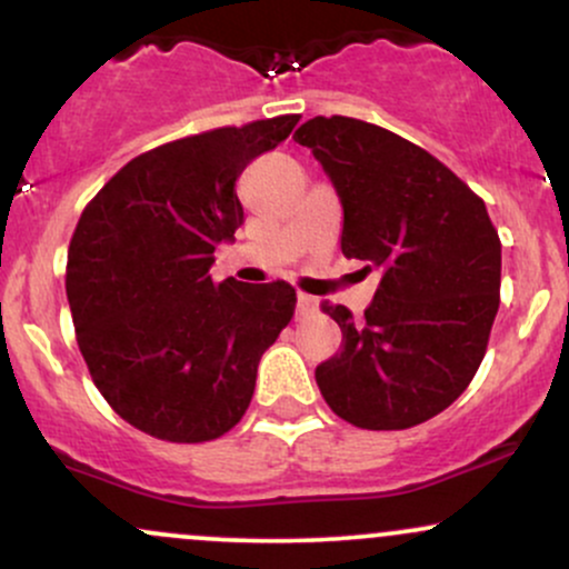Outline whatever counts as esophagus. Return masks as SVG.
I'll list each match as a JSON object with an SVG mask.
<instances>
[{"label":"esophagus","instance_id":"1","mask_svg":"<svg viewBox=\"0 0 569 569\" xmlns=\"http://www.w3.org/2000/svg\"><path fill=\"white\" fill-rule=\"evenodd\" d=\"M318 310V299L316 297H307V293H299L297 297V316L307 318Z\"/></svg>","mask_w":569,"mask_h":569}]
</instances>
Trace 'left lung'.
<instances>
[{
    "label": "left lung",
    "mask_w": 569,
    "mask_h": 569,
    "mask_svg": "<svg viewBox=\"0 0 569 569\" xmlns=\"http://www.w3.org/2000/svg\"><path fill=\"white\" fill-rule=\"evenodd\" d=\"M342 202V253L380 270L363 321L323 310L342 350L316 369L331 411L367 430L430 420L473 380L500 307V238L487 206L426 149L352 117L293 133Z\"/></svg>",
    "instance_id": "left-lung-1"
}]
</instances>
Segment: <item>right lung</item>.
I'll list each match as a JSON object with an SVG mask.
<instances>
[{"mask_svg":"<svg viewBox=\"0 0 569 569\" xmlns=\"http://www.w3.org/2000/svg\"><path fill=\"white\" fill-rule=\"evenodd\" d=\"M299 114L162 143L120 168L71 234L67 297L96 388L162 441L224 436L257 367L293 316L289 283H213L219 243L243 224L234 181L289 139Z\"/></svg>","mask_w":569,"mask_h":569,"instance_id":"add662e5","label":"right lung"}]
</instances>
